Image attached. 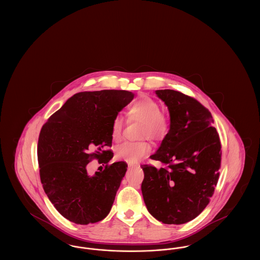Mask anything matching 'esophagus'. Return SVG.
Returning a JSON list of instances; mask_svg holds the SVG:
<instances>
[{
  "instance_id": "esophagus-1",
  "label": "esophagus",
  "mask_w": 260,
  "mask_h": 260,
  "mask_svg": "<svg viewBox=\"0 0 260 260\" xmlns=\"http://www.w3.org/2000/svg\"><path fill=\"white\" fill-rule=\"evenodd\" d=\"M128 167H129V168H134V167H136V165L133 164V162H128Z\"/></svg>"
}]
</instances>
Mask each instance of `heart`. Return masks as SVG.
I'll return each instance as SVG.
<instances>
[{
    "instance_id": "obj_1",
    "label": "heart",
    "mask_w": 260,
    "mask_h": 260,
    "mask_svg": "<svg viewBox=\"0 0 260 260\" xmlns=\"http://www.w3.org/2000/svg\"><path fill=\"white\" fill-rule=\"evenodd\" d=\"M127 116L131 120L142 122L141 137H149L154 140L164 139L170 131V118L157 100L149 96H141L136 99L127 109ZM124 122L122 117L116 116L111 124V136L114 141H119L123 136ZM151 151L148 141H127L119 145L115 150V156L118 160L127 162H136Z\"/></svg>"
}]
</instances>
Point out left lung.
Wrapping results in <instances>:
<instances>
[{"instance_id":"8db88e82","label":"left lung","mask_w":260,"mask_h":260,"mask_svg":"<svg viewBox=\"0 0 260 260\" xmlns=\"http://www.w3.org/2000/svg\"><path fill=\"white\" fill-rule=\"evenodd\" d=\"M156 94L169 108L171 127L150 157L164 166H141V191L156 219L178 225L194 219L209 205L219 177L221 143L210 112L197 99L173 89Z\"/></svg>"}]
</instances>
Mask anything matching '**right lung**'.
Segmentation results:
<instances>
[{
  "label": "right lung",
  "mask_w": 260,
  "mask_h": 260,
  "mask_svg": "<svg viewBox=\"0 0 260 260\" xmlns=\"http://www.w3.org/2000/svg\"><path fill=\"white\" fill-rule=\"evenodd\" d=\"M134 96L116 89L78 92L42 126L37 148L41 182L66 219L87 225L102 220L111 210L127 165H108L113 156L105 148L112 146L113 119ZM93 158L107 165L90 176L87 164Z\"/></svg>",
  "instance_id": "right-lung-1"
}]
</instances>
